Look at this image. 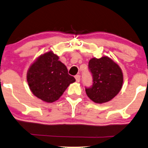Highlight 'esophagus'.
I'll return each mask as SVG.
<instances>
[{"label":"esophagus","instance_id":"esophagus-1","mask_svg":"<svg viewBox=\"0 0 148 148\" xmlns=\"http://www.w3.org/2000/svg\"><path fill=\"white\" fill-rule=\"evenodd\" d=\"M75 78L76 82H80V75H75Z\"/></svg>","mask_w":148,"mask_h":148}]
</instances>
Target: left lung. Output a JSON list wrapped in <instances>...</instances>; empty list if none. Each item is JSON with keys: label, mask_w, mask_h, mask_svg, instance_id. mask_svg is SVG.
<instances>
[{"label": "left lung", "mask_w": 148, "mask_h": 148, "mask_svg": "<svg viewBox=\"0 0 148 148\" xmlns=\"http://www.w3.org/2000/svg\"><path fill=\"white\" fill-rule=\"evenodd\" d=\"M88 69L92 75V85L85 90L92 101L106 103L119 92L123 85V73L119 66L112 59L107 56L92 58Z\"/></svg>", "instance_id": "1"}]
</instances>
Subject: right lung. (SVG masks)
Instances as JSON below:
<instances>
[{
  "label": "right lung",
  "mask_w": 148,
  "mask_h": 148,
  "mask_svg": "<svg viewBox=\"0 0 148 148\" xmlns=\"http://www.w3.org/2000/svg\"><path fill=\"white\" fill-rule=\"evenodd\" d=\"M32 93L47 103L56 101L67 87L75 82L68 73L66 66L52 51L39 56L30 66L27 73Z\"/></svg>",
  "instance_id": "1"
}]
</instances>
